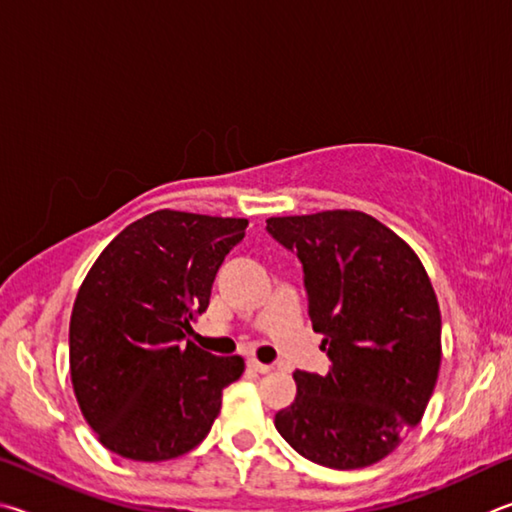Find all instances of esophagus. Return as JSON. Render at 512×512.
<instances>
[{
  "label": "esophagus",
  "instance_id": "34e87169",
  "mask_svg": "<svg viewBox=\"0 0 512 512\" xmlns=\"http://www.w3.org/2000/svg\"><path fill=\"white\" fill-rule=\"evenodd\" d=\"M247 366H249L251 371H256V373H270L274 369L272 364H263V362H258V360H249Z\"/></svg>",
  "mask_w": 512,
  "mask_h": 512
}]
</instances>
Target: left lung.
Wrapping results in <instances>:
<instances>
[{
    "label": "left lung",
    "instance_id": "1",
    "mask_svg": "<svg viewBox=\"0 0 512 512\" xmlns=\"http://www.w3.org/2000/svg\"><path fill=\"white\" fill-rule=\"evenodd\" d=\"M297 251L326 375L294 371L274 416L301 456L335 470L382 461L423 418L441 371V310L414 249L373 215L337 209L267 220Z\"/></svg>",
    "mask_w": 512,
    "mask_h": 512
}]
</instances>
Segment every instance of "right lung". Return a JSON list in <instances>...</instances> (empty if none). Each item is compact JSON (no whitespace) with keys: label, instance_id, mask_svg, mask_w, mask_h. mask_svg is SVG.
<instances>
[{"label":"right lung","instance_id":"right-lung-1","mask_svg":"<svg viewBox=\"0 0 512 512\" xmlns=\"http://www.w3.org/2000/svg\"><path fill=\"white\" fill-rule=\"evenodd\" d=\"M245 229V218L161 209L128 224L87 272L69 321V373L87 425L110 452L168 461L211 432L222 389L245 360L184 339Z\"/></svg>","mask_w":512,"mask_h":512}]
</instances>
